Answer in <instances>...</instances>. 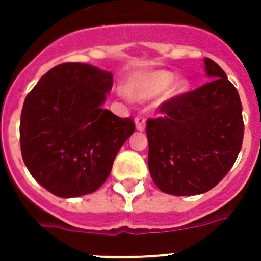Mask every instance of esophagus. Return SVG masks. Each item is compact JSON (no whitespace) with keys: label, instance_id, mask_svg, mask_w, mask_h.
Returning <instances> with one entry per match:
<instances>
[{"label":"esophagus","instance_id":"34e87169","mask_svg":"<svg viewBox=\"0 0 261 261\" xmlns=\"http://www.w3.org/2000/svg\"><path fill=\"white\" fill-rule=\"evenodd\" d=\"M135 123H136V128L137 130H145V125H146V121H145V117L142 116H137L135 119Z\"/></svg>","mask_w":261,"mask_h":261}]
</instances>
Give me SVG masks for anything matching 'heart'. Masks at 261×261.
Here are the masks:
<instances>
[{
	"label": "heart",
	"mask_w": 261,
	"mask_h": 261,
	"mask_svg": "<svg viewBox=\"0 0 261 261\" xmlns=\"http://www.w3.org/2000/svg\"><path fill=\"white\" fill-rule=\"evenodd\" d=\"M168 70H155L145 73L128 85V95L136 100H150L165 93L166 99H177L190 93L191 82L187 78H177ZM175 82L174 83L173 81Z\"/></svg>",
	"instance_id": "1"
}]
</instances>
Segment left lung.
I'll return each mask as SVG.
<instances>
[{
    "label": "left lung",
    "instance_id": "left-lung-1",
    "mask_svg": "<svg viewBox=\"0 0 261 261\" xmlns=\"http://www.w3.org/2000/svg\"><path fill=\"white\" fill-rule=\"evenodd\" d=\"M208 84L159 106L146 121L147 165L155 186L175 196L208 192L237 161L243 142L239 94L225 71L205 57Z\"/></svg>",
    "mask_w": 261,
    "mask_h": 261
}]
</instances>
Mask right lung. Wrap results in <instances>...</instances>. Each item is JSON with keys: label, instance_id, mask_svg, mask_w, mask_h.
Returning a JSON list of instances; mask_svg holds the SVG:
<instances>
[{"label": "right lung", "instance_id": "add662e5", "mask_svg": "<svg viewBox=\"0 0 261 261\" xmlns=\"http://www.w3.org/2000/svg\"><path fill=\"white\" fill-rule=\"evenodd\" d=\"M112 78L96 66L65 62L47 71L24 99L22 158L32 177L53 195L69 199L98 190L135 132L130 117L102 108Z\"/></svg>", "mask_w": 261, "mask_h": 261}]
</instances>
